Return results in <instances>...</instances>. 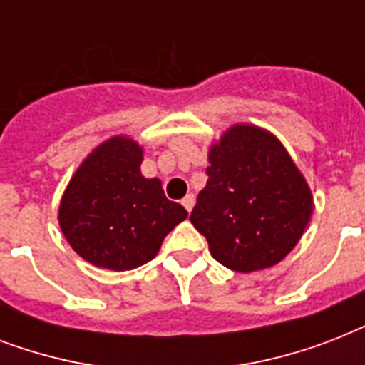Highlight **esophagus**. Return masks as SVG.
Masks as SVG:
<instances>
[{"label":"esophagus","mask_w":365,"mask_h":365,"mask_svg":"<svg viewBox=\"0 0 365 365\" xmlns=\"http://www.w3.org/2000/svg\"><path fill=\"white\" fill-rule=\"evenodd\" d=\"M182 205H183V208H185V210H187V212L193 210V206H195V195H193V193L185 195V197H183V199H182Z\"/></svg>","instance_id":"esophagus-1"}]
</instances>
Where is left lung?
Masks as SVG:
<instances>
[{"label": "left lung", "mask_w": 365, "mask_h": 365, "mask_svg": "<svg viewBox=\"0 0 365 365\" xmlns=\"http://www.w3.org/2000/svg\"><path fill=\"white\" fill-rule=\"evenodd\" d=\"M208 182L191 223L212 257L237 272L277 265L295 248L312 214V193L282 142L239 123L210 145Z\"/></svg>", "instance_id": "left-lung-1"}]
</instances>
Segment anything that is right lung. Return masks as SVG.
<instances>
[{"mask_svg": "<svg viewBox=\"0 0 365 365\" xmlns=\"http://www.w3.org/2000/svg\"><path fill=\"white\" fill-rule=\"evenodd\" d=\"M142 160L134 138H110L85 157L60 199L66 240L94 267L121 272L148 263L187 217L166 199L159 178L143 176Z\"/></svg>", "mask_w": 365, "mask_h": 365, "instance_id": "obj_1", "label": "right lung"}]
</instances>
